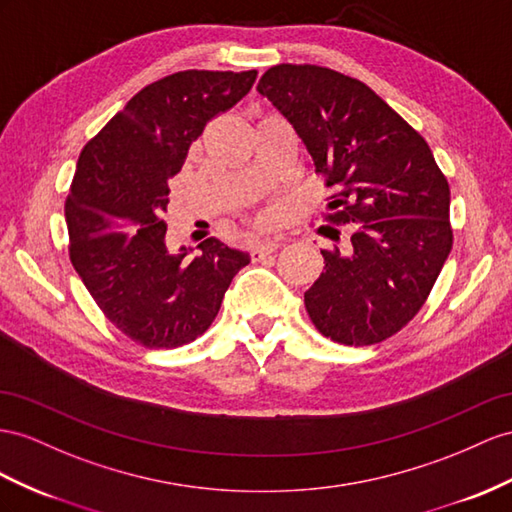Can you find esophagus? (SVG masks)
<instances>
[{
    "label": "esophagus",
    "instance_id": "esophagus-1",
    "mask_svg": "<svg viewBox=\"0 0 512 512\" xmlns=\"http://www.w3.org/2000/svg\"><path fill=\"white\" fill-rule=\"evenodd\" d=\"M281 246H283V240H281V238H270V240H264V242H257V244L253 246L251 255H253L255 261H257V259H264L266 255H270V253H274V251H279Z\"/></svg>",
    "mask_w": 512,
    "mask_h": 512
}]
</instances>
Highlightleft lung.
I'll use <instances>...</instances> for the list:
<instances>
[{"instance_id": "1", "label": "left lung", "mask_w": 512, "mask_h": 512, "mask_svg": "<svg viewBox=\"0 0 512 512\" xmlns=\"http://www.w3.org/2000/svg\"><path fill=\"white\" fill-rule=\"evenodd\" d=\"M257 90L335 188L329 220L350 225L348 244L322 251L324 272L305 292L311 322L337 344L383 342L422 309L452 251L448 179L428 142L359 80L277 64Z\"/></svg>"}]
</instances>
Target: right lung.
I'll use <instances>...</instances> for the list:
<instances>
[{"mask_svg":"<svg viewBox=\"0 0 512 512\" xmlns=\"http://www.w3.org/2000/svg\"><path fill=\"white\" fill-rule=\"evenodd\" d=\"M257 71H179L144 86L80 153L64 205L75 272L106 318L147 348L203 335L251 255L216 238L168 251V179L205 125L233 108Z\"/></svg>","mask_w":512,"mask_h":512,"instance_id":"obj_1","label":"right lung"}]
</instances>
